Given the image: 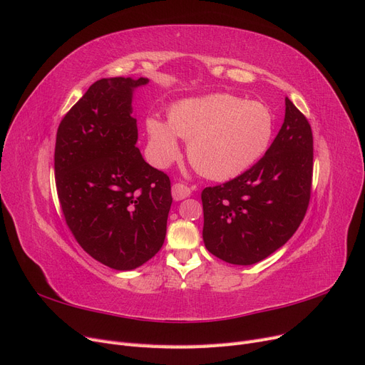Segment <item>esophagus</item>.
Here are the masks:
<instances>
[{"instance_id":"34e87169","label":"esophagus","mask_w":365,"mask_h":365,"mask_svg":"<svg viewBox=\"0 0 365 365\" xmlns=\"http://www.w3.org/2000/svg\"><path fill=\"white\" fill-rule=\"evenodd\" d=\"M190 193H192L190 189L185 184L176 182L172 185V196L175 201H182V200H185V197H189Z\"/></svg>"}]
</instances>
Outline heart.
<instances>
[{
    "label": "heart",
    "instance_id": "obj_1",
    "mask_svg": "<svg viewBox=\"0 0 365 365\" xmlns=\"http://www.w3.org/2000/svg\"><path fill=\"white\" fill-rule=\"evenodd\" d=\"M149 155L165 168L180 155L178 137L189 140L187 155L210 180L227 181L251 169L267 153L274 135V115L260 102L233 94L185 98L169 109V121L146 120Z\"/></svg>",
    "mask_w": 365,
    "mask_h": 365
}]
</instances>
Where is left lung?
I'll return each mask as SVG.
<instances>
[{
	"instance_id": "8db88e82",
	"label": "left lung",
	"mask_w": 365,
	"mask_h": 365,
	"mask_svg": "<svg viewBox=\"0 0 365 365\" xmlns=\"http://www.w3.org/2000/svg\"><path fill=\"white\" fill-rule=\"evenodd\" d=\"M284 121L267 153L235 180L201 193L202 239L233 264L267 259L300 227L311 200L314 138L307 118L286 97Z\"/></svg>"
}]
</instances>
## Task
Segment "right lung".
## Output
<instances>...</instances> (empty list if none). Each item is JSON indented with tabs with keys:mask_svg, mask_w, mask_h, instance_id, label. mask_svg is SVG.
Instances as JSON below:
<instances>
[{
	"mask_svg": "<svg viewBox=\"0 0 365 365\" xmlns=\"http://www.w3.org/2000/svg\"><path fill=\"white\" fill-rule=\"evenodd\" d=\"M148 82H94L56 134L54 176L65 222L93 259L117 271L135 269L161 250L172 205L169 176L135 146L132 94Z\"/></svg>",
	"mask_w": 365,
	"mask_h": 365,
	"instance_id": "obj_1",
	"label": "right lung"
}]
</instances>
